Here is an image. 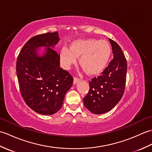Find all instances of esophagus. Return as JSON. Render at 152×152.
I'll list each match as a JSON object with an SVG mask.
<instances>
[{"label": "esophagus", "instance_id": "obj_1", "mask_svg": "<svg viewBox=\"0 0 152 152\" xmlns=\"http://www.w3.org/2000/svg\"><path fill=\"white\" fill-rule=\"evenodd\" d=\"M79 82H80V79L78 78H76V77H74V81H73L74 84H76V83Z\"/></svg>", "mask_w": 152, "mask_h": 152}]
</instances>
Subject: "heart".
Instances as JSON below:
<instances>
[{"label": "heart", "instance_id": "obj_1", "mask_svg": "<svg viewBox=\"0 0 152 152\" xmlns=\"http://www.w3.org/2000/svg\"><path fill=\"white\" fill-rule=\"evenodd\" d=\"M111 53V46L107 41L87 38L74 41L70 48H61L60 61L64 69H69L80 56V64L86 72L96 75L105 69Z\"/></svg>", "mask_w": 152, "mask_h": 152}]
</instances>
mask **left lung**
Wrapping results in <instances>:
<instances>
[{
	"instance_id": "1",
	"label": "left lung",
	"mask_w": 152,
	"mask_h": 152,
	"mask_svg": "<svg viewBox=\"0 0 152 152\" xmlns=\"http://www.w3.org/2000/svg\"><path fill=\"white\" fill-rule=\"evenodd\" d=\"M114 59L98 77L89 82V91L83 104L95 114L108 112L114 108L124 93L127 64L119 45L109 38Z\"/></svg>"
}]
</instances>
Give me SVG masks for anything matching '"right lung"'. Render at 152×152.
Wrapping results in <instances>:
<instances>
[{"instance_id":"right-lung-1","label":"right lung","mask_w":152,"mask_h":152,"mask_svg":"<svg viewBox=\"0 0 152 152\" xmlns=\"http://www.w3.org/2000/svg\"><path fill=\"white\" fill-rule=\"evenodd\" d=\"M57 32L31 38L23 47L16 63L21 94L33 110L52 115L61 108L73 78L60 66V56L53 49L59 42ZM44 47L40 55L37 50Z\"/></svg>"}]
</instances>
